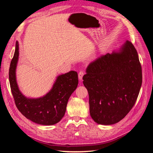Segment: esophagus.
Here are the masks:
<instances>
[{
  "label": "esophagus",
  "instance_id": "1",
  "mask_svg": "<svg viewBox=\"0 0 153 153\" xmlns=\"http://www.w3.org/2000/svg\"><path fill=\"white\" fill-rule=\"evenodd\" d=\"M84 75V71H80L79 73H78V79H79L80 80H82Z\"/></svg>",
  "mask_w": 153,
  "mask_h": 153
}]
</instances>
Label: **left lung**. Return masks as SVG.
Returning a JSON list of instances; mask_svg holds the SVG:
<instances>
[{
    "mask_svg": "<svg viewBox=\"0 0 153 153\" xmlns=\"http://www.w3.org/2000/svg\"><path fill=\"white\" fill-rule=\"evenodd\" d=\"M83 76L90 115L99 124L118 123L131 110L142 83V68L133 45L127 41L111 53L91 62Z\"/></svg>",
    "mask_w": 153,
    "mask_h": 153,
    "instance_id": "1",
    "label": "left lung"
}]
</instances>
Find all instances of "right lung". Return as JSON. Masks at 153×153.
Masks as SVG:
<instances>
[{"label": "right lung", "mask_w": 153, "mask_h": 153, "mask_svg": "<svg viewBox=\"0 0 153 153\" xmlns=\"http://www.w3.org/2000/svg\"><path fill=\"white\" fill-rule=\"evenodd\" d=\"M18 59L19 43L16 41L9 71L11 89L16 107L26 118L36 124L47 126L57 124L64 117L69 97L78 86L77 72L70 71L58 75L47 94L39 98H27L20 91L16 80Z\"/></svg>", "instance_id": "obj_1"}]
</instances>
